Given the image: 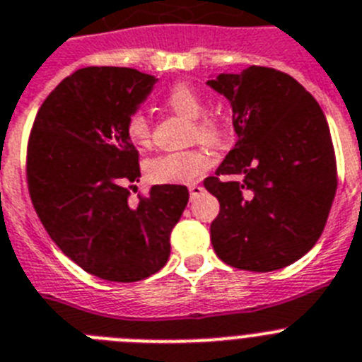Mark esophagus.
<instances>
[{
  "mask_svg": "<svg viewBox=\"0 0 362 362\" xmlns=\"http://www.w3.org/2000/svg\"><path fill=\"white\" fill-rule=\"evenodd\" d=\"M204 193V187L202 185H199V184H193V185H189V197H191V200H194V199H199L200 194Z\"/></svg>",
  "mask_w": 362,
  "mask_h": 362,
  "instance_id": "obj_1",
  "label": "esophagus"
}]
</instances>
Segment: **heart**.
I'll return each instance as SVG.
<instances>
[{"label": "heart", "mask_w": 362, "mask_h": 362, "mask_svg": "<svg viewBox=\"0 0 362 362\" xmlns=\"http://www.w3.org/2000/svg\"><path fill=\"white\" fill-rule=\"evenodd\" d=\"M165 105L178 116L193 122L191 138L204 144H216L222 138V125L216 118L204 115L206 103L202 94L187 83H175L165 93ZM129 140L134 146L146 147L151 142V122L142 111H133L125 122ZM213 158L206 149L173 151L155 156L147 162V175L158 184H189L211 168Z\"/></svg>", "instance_id": "heart-1"}]
</instances>
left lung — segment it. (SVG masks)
<instances>
[{
	"mask_svg": "<svg viewBox=\"0 0 362 362\" xmlns=\"http://www.w3.org/2000/svg\"><path fill=\"white\" fill-rule=\"evenodd\" d=\"M207 86L229 102L237 133L215 177L204 180L220 202L213 250L238 269L286 268L315 246L337 189L325 112L295 78L269 67L222 72Z\"/></svg>",
	"mask_w": 362,
	"mask_h": 362,
	"instance_id": "obj_1",
	"label": "left lung"
}]
</instances>
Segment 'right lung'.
Returning a JSON list of instances; mask_svg holds the SVG:
<instances>
[{
  "label": "right lung",
  "mask_w": 362,
  "mask_h": 362,
  "mask_svg": "<svg viewBox=\"0 0 362 362\" xmlns=\"http://www.w3.org/2000/svg\"><path fill=\"white\" fill-rule=\"evenodd\" d=\"M156 78L127 67H86L47 96L27 149L34 209L56 246L103 281L136 282L165 266L169 235L184 213L185 185H153L136 207L138 151L127 116L147 100Z\"/></svg>",
  "instance_id": "right-lung-1"
}]
</instances>
